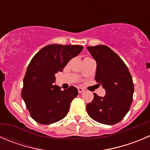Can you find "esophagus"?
<instances>
[{
	"mask_svg": "<svg viewBox=\"0 0 150 150\" xmlns=\"http://www.w3.org/2000/svg\"><path fill=\"white\" fill-rule=\"evenodd\" d=\"M78 92L82 93L85 91V88H82V87H78Z\"/></svg>",
	"mask_w": 150,
	"mask_h": 150,
	"instance_id": "1",
	"label": "esophagus"
}]
</instances>
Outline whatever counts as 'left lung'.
Here are the masks:
<instances>
[{
  "mask_svg": "<svg viewBox=\"0 0 150 150\" xmlns=\"http://www.w3.org/2000/svg\"><path fill=\"white\" fill-rule=\"evenodd\" d=\"M87 49L97 62L95 81L105 90L104 97L93 93L87 113L97 122L117 124L130 110L134 91L133 78L124 62L110 47L101 45Z\"/></svg>",
  "mask_w": 150,
  "mask_h": 150,
  "instance_id": "obj_1",
  "label": "left lung"
}]
</instances>
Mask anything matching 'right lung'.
Returning <instances> with one entry per match:
<instances>
[{
  "instance_id": "right-lung-1",
  "label": "right lung",
  "mask_w": 150,
  "mask_h": 150,
  "mask_svg": "<svg viewBox=\"0 0 150 150\" xmlns=\"http://www.w3.org/2000/svg\"><path fill=\"white\" fill-rule=\"evenodd\" d=\"M83 50L81 45H50L36 53L28 66L21 97L33 120L50 125L64 118L71 102L77 97V88L61 90L54 85L55 74L62 72L72 58Z\"/></svg>"
}]
</instances>
